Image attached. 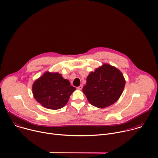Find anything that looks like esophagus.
Returning a JSON list of instances; mask_svg holds the SVG:
<instances>
[{
  "instance_id": "1",
  "label": "esophagus",
  "mask_w": 158,
  "mask_h": 158,
  "mask_svg": "<svg viewBox=\"0 0 158 158\" xmlns=\"http://www.w3.org/2000/svg\"><path fill=\"white\" fill-rule=\"evenodd\" d=\"M82 87H83V85H82V84H81V85H80L79 87H77V89H79V90H81V89H82Z\"/></svg>"
}]
</instances>
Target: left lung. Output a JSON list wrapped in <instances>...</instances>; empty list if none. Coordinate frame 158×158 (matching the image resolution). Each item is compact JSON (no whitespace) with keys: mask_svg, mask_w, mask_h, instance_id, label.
<instances>
[{"mask_svg":"<svg viewBox=\"0 0 158 158\" xmlns=\"http://www.w3.org/2000/svg\"><path fill=\"white\" fill-rule=\"evenodd\" d=\"M82 91L89 103L98 108H105L115 103L121 96L126 81L116 67L104 64L87 77Z\"/></svg>","mask_w":158,"mask_h":158,"instance_id":"8db88e82","label":"left lung"}]
</instances>
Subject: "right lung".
Instances as JSON below:
<instances>
[{
	"label": "right lung",
	"instance_id": "1",
	"mask_svg": "<svg viewBox=\"0 0 158 158\" xmlns=\"http://www.w3.org/2000/svg\"><path fill=\"white\" fill-rule=\"evenodd\" d=\"M32 89L34 98L43 107L57 110L65 106L76 88L62 74L48 71L34 81Z\"/></svg>",
	"mask_w": 158,
	"mask_h": 158
}]
</instances>
